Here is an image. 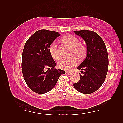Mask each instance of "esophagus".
<instances>
[{
    "label": "esophagus",
    "instance_id": "obj_1",
    "mask_svg": "<svg viewBox=\"0 0 123 123\" xmlns=\"http://www.w3.org/2000/svg\"><path fill=\"white\" fill-rule=\"evenodd\" d=\"M66 73L67 74H72V72H71V71H67Z\"/></svg>",
    "mask_w": 123,
    "mask_h": 123
}]
</instances>
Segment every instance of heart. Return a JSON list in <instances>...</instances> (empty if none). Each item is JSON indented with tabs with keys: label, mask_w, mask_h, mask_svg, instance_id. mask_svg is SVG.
<instances>
[{
	"label": "heart",
	"mask_w": 123,
	"mask_h": 123,
	"mask_svg": "<svg viewBox=\"0 0 123 123\" xmlns=\"http://www.w3.org/2000/svg\"><path fill=\"white\" fill-rule=\"evenodd\" d=\"M63 43L72 48V53L74 54L78 57L81 59L85 56L87 53V48L84 44L80 43V41L76 36L71 34H67L62 38ZM49 52L52 58L58 60L60 59V52L58 46L56 42L52 43L49 48ZM78 64L77 59L73 56L70 58H64L59 62L57 66L60 69L70 70Z\"/></svg>",
	"instance_id": "obj_1"
}]
</instances>
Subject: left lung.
Here are the masks:
<instances>
[{"label": "left lung", "instance_id": "left-lung-1", "mask_svg": "<svg viewBox=\"0 0 123 123\" xmlns=\"http://www.w3.org/2000/svg\"><path fill=\"white\" fill-rule=\"evenodd\" d=\"M81 37L87 45V56L77 69L81 70L79 82L74 83L77 91L90 94L103 84L108 69V56L105 43L96 33L83 30L74 32Z\"/></svg>", "mask_w": 123, "mask_h": 123}]
</instances>
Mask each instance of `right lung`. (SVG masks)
Masks as SVG:
<instances>
[{
	"label": "right lung",
	"instance_id": "obj_1",
	"mask_svg": "<svg viewBox=\"0 0 123 123\" xmlns=\"http://www.w3.org/2000/svg\"><path fill=\"white\" fill-rule=\"evenodd\" d=\"M59 36L54 31L39 30L24 45L22 61L23 77L28 87L37 93H45L52 90L59 77L65 74L63 70L54 68L56 63L49 52L51 44ZM45 67L49 70L45 72Z\"/></svg>",
	"mask_w": 123,
	"mask_h": 123
}]
</instances>
